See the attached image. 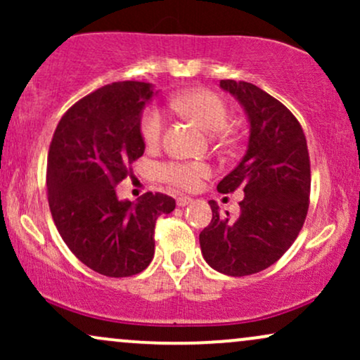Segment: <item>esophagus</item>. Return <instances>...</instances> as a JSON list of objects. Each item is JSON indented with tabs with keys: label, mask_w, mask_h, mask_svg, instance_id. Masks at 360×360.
Listing matches in <instances>:
<instances>
[{
	"label": "esophagus",
	"mask_w": 360,
	"mask_h": 360,
	"mask_svg": "<svg viewBox=\"0 0 360 360\" xmlns=\"http://www.w3.org/2000/svg\"><path fill=\"white\" fill-rule=\"evenodd\" d=\"M191 201L193 200L189 196H179L177 198V206H179V208H184V206H188Z\"/></svg>",
	"instance_id": "obj_1"
}]
</instances>
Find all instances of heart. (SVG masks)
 <instances>
[{
	"instance_id": "heart-1",
	"label": "heart",
	"mask_w": 360,
	"mask_h": 360,
	"mask_svg": "<svg viewBox=\"0 0 360 360\" xmlns=\"http://www.w3.org/2000/svg\"><path fill=\"white\" fill-rule=\"evenodd\" d=\"M172 108L184 117L191 118L203 130L218 134L226 127L229 110L225 101L210 89H191L172 100ZM166 117L157 106H148L143 111L140 131L147 146H155L162 137ZM210 174V167L205 162H171L162 167V176L169 184L181 189H193L200 181Z\"/></svg>"
}]
</instances>
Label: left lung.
Instances as JSON below:
<instances>
[{
  "label": "left lung",
  "mask_w": 360,
  "mask_h": 360,
  "mask_svg": "<svg viewBox=\"0 0 360 360\" xmlns=\"http://www.w3.org/2000/svg\"><path fill=\"white\" fill-rule=\"evenodd\" d=\"M220 88L240 103L249 122V142L240 162L218 183V191L240 188V214H220L200 233L210 267L226 276H249L272 266L298 237L308 213L309 157L298 120L266 91L223 79Z\"/></svg>",
  "instance_id": "8db88e82"
}]
</instances>
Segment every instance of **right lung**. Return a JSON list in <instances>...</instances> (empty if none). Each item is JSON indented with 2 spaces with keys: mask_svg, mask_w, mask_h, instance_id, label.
<instances>
[{
  "mask_svg": "<svg viewBox=\"0 0 360 360\" xmlns=\"http://www.w3.org/2000/svg\"><path fill=\"white\" fill-rule=\"evenodd\" d=\"M150 82H111L60 118L47 159L49 206L62 240L89 269L108 278L142 272L154 257L155 220L176 208L171 196L118 200L115 186L146 150L143 108Z\"/></svg>",
  "mask_w": 360,
  "mask_h": 360,
  "instance_id": "right-lung-1",
  "label": "right lung"
}]
</instances>
